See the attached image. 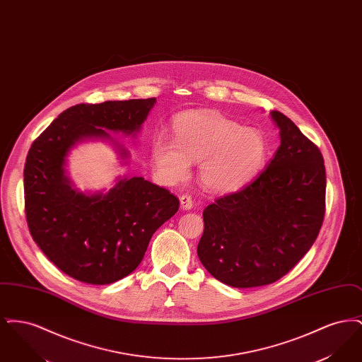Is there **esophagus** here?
<instances>
[{
    "instance_id": "34e87169",
    "label": "esophagus",
    "mask_w": 362,
    "mask_h": 362,
    "mask_svg": "<svg viewBox=\"0 0 362 362\" xmlns=\"http://www.w3.org/2000/svg\"><path fill=\"white\" fill-rule=\"evenodd\" d=\"M180 206H182V209H185V210H189L192 207V199H191L189 195L183 194L180 197Z\"/></svg>"
}]
</instances>
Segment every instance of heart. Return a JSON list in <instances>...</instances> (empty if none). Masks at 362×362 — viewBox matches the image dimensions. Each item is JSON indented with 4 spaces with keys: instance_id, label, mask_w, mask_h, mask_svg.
Returning a JSON list of instances; mask_svg holds the SVG:
<instances>
[{
    "instance_id": "b5f03b06",
    "label": "heart",
    "mask_w": 362,
    "mask_h": 362,
    "mask_svg": "<svg viewBox=\"0 0 362 362\" xmlns=\"http://www.w3.org/2000/svg\"><path fill=\"white\" fill-rule=\"evenodd\" d=\"M175 138L158 134L152 144L156 170L177 182L199 163L202 185L213 192H232L248 185L262 170L267 142L257 129L243 127L216 111H189L176 118Z\"/></svg>"
}]
</instances>
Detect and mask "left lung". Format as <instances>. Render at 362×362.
Segmentation results:
<instances>
[{
	"instance_id": "8db88e82",
	"label": "left lung",
	"mask_w": 362,
	"mask_h": 362,
	"mask_svg": "<svg viewBox=\"0 0 362 362\" xmlns=\"http://www.w3.org/2000/svg\"><path fill=\"white\" fill-rule=\"evenodd\" d=\"M281 145L243 189L204 210L197 252L216 279L233 288L269 285L310 251L326 211V168L319 148L288 117L270 112Z\"/></svg>"
}]
</instances>
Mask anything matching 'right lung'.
Instances as JSON below:
<instances>
[{
    "label": "right lung",
    "instance_id": "add662e5",
    "mask_svg": "<svg viewBox=\"0 0 362 362\" xmlns=\"http://www.w3.org/2000/svg\"><path fill=\"white\" fill-rule=\"evenodd\" d=\"M156 98L77 104L34 141L24 165L25 217L43 254L65 274L92 285L133 273L156 230L179 209L168 189L141 176L118 177L108 192H83L66 173L70 151L86 139L111 141L123 164L129 151L108 132L136 137Z\"/></svg>",
    "mask_w": 362,
    "mask_h": 362
}]
</instances>
